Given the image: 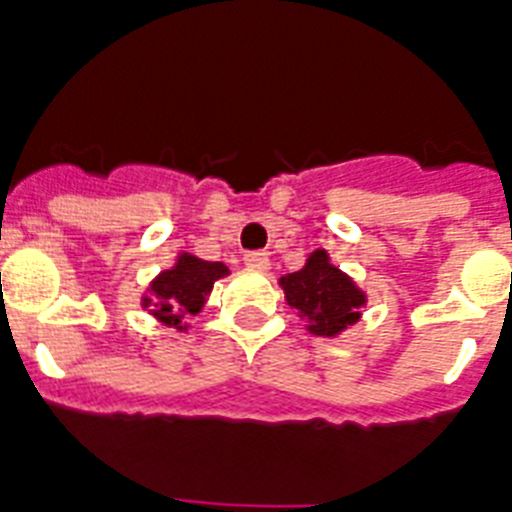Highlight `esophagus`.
I'll return each instance as SVG.
<instances>
[{
    "label": "esophagus",
    "instance_id": "34e87169",
    "mask_svg": "<svg viewBox=\"0 0 512 512\" xmlns=\"http://www.w3.org/2000/svg\"><path fill=\"white\" fill-rule=\"evenodd\" d=\"M244 263H247L249 268L265 270L270 265V257L268 252H263V249H252V252H244Z\"/></svg>",
    "mask_w": 512,
    "mask_h": 512
}]
</instances>
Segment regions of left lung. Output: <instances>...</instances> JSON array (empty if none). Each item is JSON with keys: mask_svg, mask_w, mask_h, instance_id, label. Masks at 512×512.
<instances>
[{"mask_svg": "<svg viewBox=\"0 0 512 512\" xmlns=\"http://www.w3.org/2000/svg\"><path fill=\"white\" fill-rule=\"evenodd\" d=\"M291 307L317 336H336L346 325L359 320L364 294L351 278L328 263V255L317 249L307 265L281 278Z\"/></svg>", "mask_w": 512, "mask_h": 512, "instance_id": "obj_1", "label": "left lung"}]
</instances>
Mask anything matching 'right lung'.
<instances>
[{
	"instance_id": "obj_1",
	"label": "right lung",
	"mask_w": 512,
	"mask_h": 512,
	"mask_svg": "<svg viewBox=\"0 0 512 512\" xmlns=\"http://www.w3.org/2000/svg\"><path fill=\"white\" fill-rule=\"evenodd\" d=\"M229 270L223 263H205L192 255H182L176 268L163 270L161 276L150 286V296L145 304H150V312L161 320L179 325L187 312L195 315L203 307L205 296L213 289V281L226 276Z\"/></svg>"
}]
</instances>
